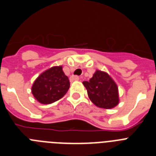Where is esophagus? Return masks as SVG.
Wrapping results in <instances>:
<instances>
[{"label": "esophagus", "mask_w": 156, "mask_h": 156, "mask_svg": "<svg viewBox=\"0 0 156 156\" xmlns=\"http://www.w3.org/2000/svg\"><path fill=\"white\" fill-rule=\"evenodd\" d=\"M79 76H72L70 77V81L73 82V81L74 80H79Z\"/></svg>", "instance_id": "1"}]
</instances>
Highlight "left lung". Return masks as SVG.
Segmentation results:
<instances>
[{
	"label": "left lung",
	"mask_w": 156,
	"mask_h": 156,
	"mask_svg": "<svg viewBox=\"0 0 156 156\" xmlns=\"http://www.w3.org/2000/svg\"><path fill=\"white\" fill-rule=\"evenodd\" d=\"M83 83L91 101L98 107L108 109L119 103L117 85L105 72L97 70L90 80Z\"/></svg>",
	"instance_id": "8db88e82"
}]
</instances>
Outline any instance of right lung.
I'll list each match as a JSON object with an SVG mask.
<instances>
[{"label": "right lung", "mask_w": 156, "mask_h": 156, "mask_svg": "<svg viewBox=\"0 0 156 156\" xmlns=\"http://www.w3.org/2000/svg\"><path fill=\"white\" fill-rule=\"evenodd\" d=\"M70 83L62 66H55L37 77L32 87V93L39 102L51 104L68 91Z\"/></svg>", "instance_id": "1"}]
</instances>
